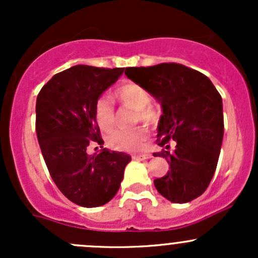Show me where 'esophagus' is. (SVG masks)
Wrapping results in <instances>:
<instances>
[{
    "mask_svg": "<svg viewBox=\"0 0 258 258\" xmlns=\"http://www.w3.org/2000/svg\"><path fill=\"white\" fill-rule=\"evenodd\" d=\"M152 157L151 153H140V155H135L134 158L135 160H150Z\"/></svg>",
    "mask_w": 258,
    "mask_h": 258,
    "instance_id": "34e87169",
    "label": "esophagus"
}]
</instances>
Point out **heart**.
<instances>
[{"instance_id":"obj_1","label":"heart","mask_w":258,"mask_h":258,"mask_svg":"<svg viewBox=\"0 0 258 258\" xmlns=\"http://www.w3.org/2000/svg\"><path fill=\"white\" fill-rule=\"evenodd\" d=\"M116 96L122 105L136 111V121L146 123H157L158 116L153 108L150 107L151 95L147 90L136 83L127 82L116 90ZM95 119L102 131H111L114 126V108L112 102L102 96L95 105ZM147 139V130L145 127H136L132 130H118L108 136L107 144L117 151L135 152L144 147Z\"/></svg>"}]
</instances>
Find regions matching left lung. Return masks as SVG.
<instances>
[{
  "mask_svg": "<svg viewBox=\"0 0 258 258\" xmlns=\"http://www.w3.org/2000/svg\"><path fill=\"white\" fill-rule=\"evenodd\" d=\"M126 76L160 102L155 157H165L170 170L153 181L157 191L173 204L201 196L217 167L223 139L222 98L201 72L179 63L128 67ZM175 144L169 151V144Z\"/></svg>",
  "mask_w": 258,
  "mask_h": 258,
  "instance_id": "obj_1",
  "label": "left lung"
}]
</instances>
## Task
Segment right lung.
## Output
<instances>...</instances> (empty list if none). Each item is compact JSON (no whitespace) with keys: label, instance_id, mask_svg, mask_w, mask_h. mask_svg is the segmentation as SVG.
<instances>
[{"label":"right lung","instance_id":"obj_1","mask_svg":"<svg viewBox=\"0 0 258 258\" xmlns=\"http://www.w3.org/2000/svg\"><path fill=\"white\" fill-rule=\"evenodd\" d=\"M124 69L77 64L56 74L36 101V134L43 160L59 191L74 204L98 207L113 199L131 156L102 148L88 155L91 142L102 147L95 105Z\"/></svg>","mask_w":258,"mask_h":258}]
</instances>
